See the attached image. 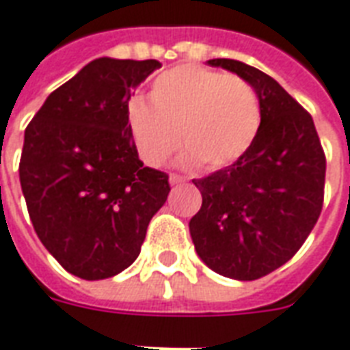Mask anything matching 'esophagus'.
I'll use <instances>...</instances> for the list:
<instances>
[{
    "label": "esophagus",
    "instance_id": "esophagus-1",
    "mask_svg": "<svg viewBox=\"0 0 350 350\" xmlns=\"http://www.w3.org/2000/svg\"><path fill=\"white\" fill-rule=\"evenodd\" d=\"M185 179L180 177V175H170V185L171 187H175V185H183Z\"/></svg>",
    "mask_w": 350,
    "mask_h": 350
}]
</instances>
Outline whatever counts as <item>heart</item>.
I'll return each instance as SVG.
<instances>
[{
	"instance_id": "heart-1",
	"label": "heart",
	"mask_w": 350,
	"mask_h": 350,
	"mask_svg": "<svg viewBox=\"0 0 350 350\" xmlns=\"http://www.w3.org/2000/svg\"><path fill=\"white\" fill-rule=\"evenodd\" d=\"M262 111L254 88L235 75L179 66L156 77L148 101L128 105V130L150 167L167 162L179 139L180 165L217 171L237 162L258 135Z\"/></svg>"
}]
</instances>
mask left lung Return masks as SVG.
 Segmentation results:
<instances>
[{"mask_svg":"<svg viewBox=\"0 0 350 350\" xmlns=\"http://www.w3.org/2000/svg\"><path fill=\"white\" fill-rule=\"evenodd\" d=\"M207 64L254 88L262 124L237 162L192 180L202 209L188 228L207 267L254 281L286 264L311 234L322 211L326 158L311 115L275 79L237 60Z\"/></svg>","mask_w":350,"mask_h":350,"instance_id":"left-lung-1","label":"left lung"}]
</instances>
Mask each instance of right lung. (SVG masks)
I'll use <instances>...</instances> for the list:
<instances>
[{"label": "right lung", "mask_w": 350, "mask_h": 350, "mask_svg": "<svg viewBox=\"0 0 350 350\" xmlns=\"http://www.w3.org/2000/svg\"><path fill=\"white\" fill-rule=\"evenodd\" d=\"M158 68V60L90 62L52 92L24 133L18 173L31 224L84 281L135 262L170 194V177L143 165L128 130L130 90Z\"/></svg>", "instance_id": "add662e5"}]
</instances>
